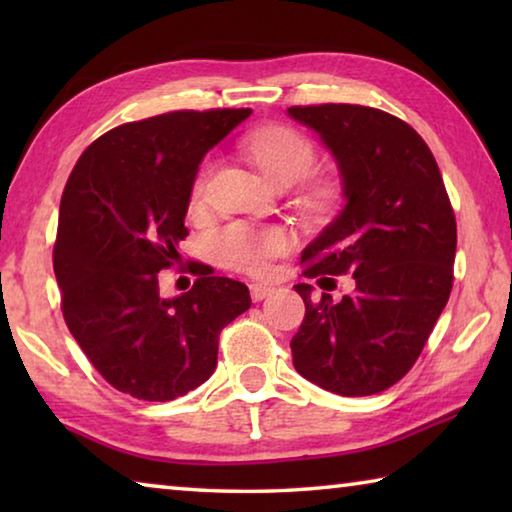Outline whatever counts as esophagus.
<instances>
[{
	"instance_id": "esophagus-1",
	"label": "esophagus",
	"mask_w": 512,
	"mask_h": 512,
	"mask_svg": "<svg viewBox=\"0 0 512 512\" xmlns=\"http://www.w3.org/2000/svg\"><path fill=\"white\" fill-rule=\"evenodd\" d=\"M271 293L273 287H266V284H250V298H253V302L264 300L266 296H271Z\"/></svg>"
}]
</instances>
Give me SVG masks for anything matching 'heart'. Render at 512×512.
Instances as JSON below:
<instances>
[{
	"mask_svg": "<svg viewBox=\"0 0 512 512\" xmlns=\"http://www.w3.org/2000/svg\"><path fill=\"white\" fill-rule=\"evenodd\" d=\"M244 151L259 169L277 185L298 183L316 164V146L309 137L284 124H271L250 131L244 142ZM214 171V162L207 158L198 167L192 183V205L205 201L207 185ZM329 189L316 185L311 196L325 201ZM212 257L225 268L248 275H264L271 259L287 250V235L280 228H259L250 223H230L216 232L210 241Z\"/></svg>",
	"mask_w": 512,
	"mask_h": 512,
	"instance_id": "obj_1",
	"label": "heart"
}]
</instances>
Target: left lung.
I'll list each match as a JSON object with an SVG mask.
<instances>
[{"label":"left lung","instance_id":"8db88e82","mask_svg":"<svg viewBox=\"0 0 512 512\" xmlns=\"http://www.w3.org/2000/svg\"><path fill=\"white\" fill-rule=\"evenodd\" d=\"M341 167L345 207L302 253V275H352L336 302L296 284L305 318L291 339L302 377L345 397L375 395L418 361L454 284L456 216L427 142L400 117L357 103L291 106Z\"/></svg>","mask_w":512,"mask_h":512}]
</instances>
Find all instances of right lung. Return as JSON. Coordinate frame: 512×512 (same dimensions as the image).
Segmentation results:
<instances>
[{
	"label": "right lung",
	"instance_id": "obj_1",
	"mask_svg": "<svg viewBox=\"0 0 512 512\" xmlns=\"http://www.w3.org/2000/svg\"><path fill=\"white\" fill-rule=\"evenodd\" d=\"M250 108L173 110L128 121L81 153L60 198L54 273L69 332L99 375L144 402L194 391L216 368L221 329L250 307L248 287L189 264L194 287L164 300L158 273L178 259L203 155Z\"/></svg>",
	"mask_w": 512,
	"mask_h": 512
}]
</instances>
